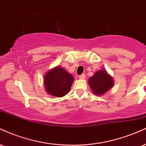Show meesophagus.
Masks as SVG:
<instances>
[{
	"label": "esophagus",
	"instance_id": "esophagus-1",
	"mask_svg": "<svg viewBox=\"0 0 146 146\" xmlns=\"http://www.w3.org/2000/svg\"><path fill=\"white\" fill-rule=\"evenodd\" d=\"M79 78L80 79V80H84V79L86 78V75L85 74H82L79 76Z\"/></svg>",
	"mask_w": 146,
	"mask_h": 146
}]
</instances>
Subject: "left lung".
I'll use <instances>...</instances> for the list:
<instances>
[{
    "mask_svg": "<svg viewBox=\"0 0 146 146\" xmlns=\"http://www.w3.org/2000/svg\"><path fill=\"white\" fill-rule=\"evenodd\" d=\"M88 84L92 92L97 96L103 95L113 87V78L106 70L101 69L96 71L88 80Z\"/></svg>",
    "mask_w": 146,
    "mask_h": 146,
    "instance_id": "obj_1",
    "label": "left lung"
}]
</instances>
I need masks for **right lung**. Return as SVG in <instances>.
<instances>
[{
  "mask_svg": "<svg viewBox=\"0 0 146 146\" xmlns=\"http://www.w3.org/2000/svg\"><path fill=\"white\" fill-rule=\"evenodd\" d=\"M43 80L45 90L49 94L62 97L69 92L74 78L64 68L56 66L45 73Z\"/></svg>",
  "mask_w": 146,
  "mask_h": 146,
  "instance_id": "right-lung-1",
  "label": "right lung"
}]
</instances>
